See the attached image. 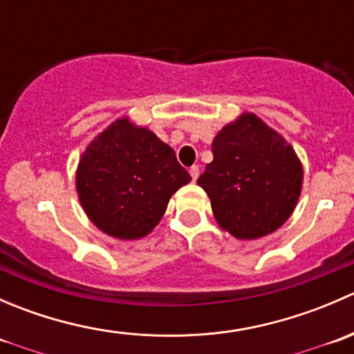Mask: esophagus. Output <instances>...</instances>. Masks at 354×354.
I'll return each mask as SVG.
<instances>
[{
  "mask_svg": "<svg viewBox=\"0 0 354 354\" xmlns=\"http://www.w3.org/2000/svg\"><path fill=\"white\" fill-rule=\"evenodd\" d=\"M198 166H192L190 167V176H192V180L194 181H197V178H198Z\"/></svg>",
  "mask_w": 354,
  "mask_h": 354,
  "instance_id": "obj_1",
  "label": "esophagus"
}]
</instances>
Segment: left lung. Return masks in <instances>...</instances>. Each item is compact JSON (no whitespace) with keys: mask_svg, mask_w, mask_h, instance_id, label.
<instances>
[{"mask_svg":"<svg viewBox=\"0 0 354 354\" xmlns=\"http://www.w3.org/2000/svg\"><path fill=\"white\" fill-rule=\"evenodd\" d=\"M212 154L197 183L221 230L246 241L279 230L303 187V164L286 138L245 111L217 131Z\"/></svg>","mask_w":354,"mask_h":354,"instance_id":"1","label":"left lung"}]
</instances>
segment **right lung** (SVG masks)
Instances as JSON below:
<instances>
[{
    "label": "right lung",
    "instance_id": "obj_1",
    "mask_svg": "<svg viewBox=\"0 0 354 354\" xmlns=\"http://www.w3.org/2000/svg\"><path fill=\"white\" fill-rule=\"evenodd\" d=\"M190 181L173 149L128 116L95 135L75 171L78 200L91 223L124 241L152 233L169 198Z\"/></svg>",
    "mask_w": 354,
    "mask_h": 354
}]
</instances>
